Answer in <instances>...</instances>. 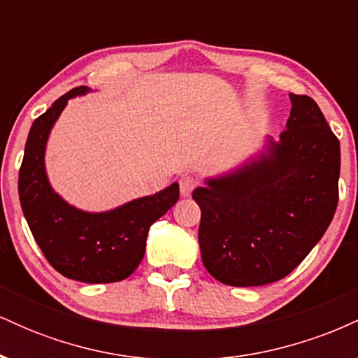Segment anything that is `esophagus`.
Listing matches in <instances>:
<instances>
[{
	"instance_id": "obj_1",
	"label": "esophagus",
	"mask_w": 358,
	"mask_h": 358,
	"mask_svg": "<svg viewBox=\"0 0 358 358\" xmlns=\"http://www.w3.org/2000/svg\"><path fill=\"white\" fill-rule=\"evenodd\" d=\"M196 188V180L192 176H182L180 178V193L183 196H190L192 192Z\"/></svg>"
}]
</instances>
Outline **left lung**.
Listing matches in <instances>:
<instances>
[{
    "label": "left lung",
    "instance_id": "1",
    "mask_svg": "<svg viewBox=\"0 0 358 358\" xmlns=\"http://www.w3.org/2000/svg\"><path fill=\"white\" fill-rule=\"evenodd\" d=\"M279 141L193 190L202 210L203 266L229 286H262L291 273L318 244L338 203L340 143L318 104L289 94Z\"/></svg>",
    "mask_w": 358,
    "mask_h": 358
}]
</instances>
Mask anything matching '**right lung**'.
Here are the masks:
<instances>
[{
  "label": "right lung",
  "mask_w": 358,
  "mask_h": 358,
  "mask_svg": "<svg viewBox=\"0 0 358 358\" xmlns=\"http://www.w3.org/2000/svg\"><path fill=\"white\" fill-rule=\"evenodd\" d=\"M85 85L69 90L36 117L28 133L20 168L18 193L24 219L43 256L62 276L80 282L122 281L143 261L151 224L180 196L178 183L155 195L131 200L108 212H84L67 203L52 188L45 171V148L53 124Z\"/></svg>",
  "instance_id": "right-lung-1"
}]
</instances>
